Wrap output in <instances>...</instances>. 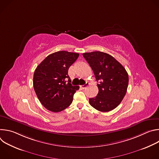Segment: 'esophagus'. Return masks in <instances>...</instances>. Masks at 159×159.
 Masks as SVG:
<instances>
[{
	"label": "esophagus",
	"mask_w": 159,
	"mask_h": 159,
	"mask_svg": "<svg viewBox=\"0 0 159 159\" xmlns=\"http://www.w3.org/2000/svg\"><path fill=\"white\" fill-rule=\"evenodd\" d=\"M89 83H86V84H85L84 85H80V87L82 88V89H85L88 85H89Z\"/></svg>",
	"instance_id": "esophagus-1"
}]
</instances>
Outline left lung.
<instances>
[{
  "mask_svg": "<svg viewBox=\"0 0 159 159\" xmlns=\"http://www.w3.org/2000/svg\"><path fill=\"white\" fill-rule=\"evenodd\" d=\"M93 69L98 84L97 96L89 103L96 109L108 112L116 108L123 99L128 85V75L123 66L111 55L93 52L82 54Z\"/></svg>",
  "mask_w": 159,
  "mask_h": 159,
  "instance_id": "obj_1",
  "label": "left lung"
}]
</instances>
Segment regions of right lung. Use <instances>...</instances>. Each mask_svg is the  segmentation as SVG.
Listing matches in <instances>:
<instances>
[{
	"label": "right lung",
	"instance_id": "add662e5",
	"mask_svg": "<svg viewBox=\"0 0 159 159\" xmlns=\"http://www.w3.org/2000/svg\"><path fill=\"white\" fill-rule=\"evenodd\" d=\"M79 56L77 53L57 52L49 55L36 67L34 89L40 102L48 110L60 112L72 104L79 86L71 84L68 70Z\"/></svg>",
	"mask_w": 159,
	"mask_h": 159
}]
</instances>
